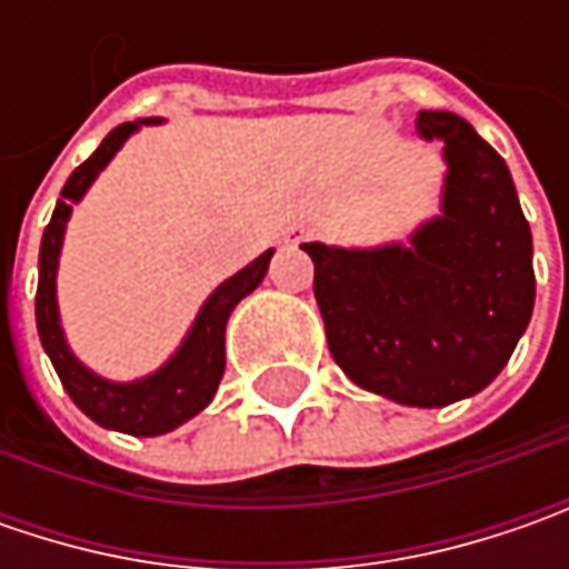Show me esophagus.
Returning a JSON list of instances; mask_svg holds the SVG:
<instances>
[{"mask_svg": "<svg viewBox=\"0 0 569 569\" xmlns=\"http://www.w3.org/2000/svg\"><path fill=\"white\" fill-rule=\"evenodd\" d=\"M300 240H303V233H297V230H291V233H288V243H300Z\"/></svg>", "mask_w": 569, "mask_h": 569, "instance_id": "obj_1", "label": "esophagus"}]
</instances>
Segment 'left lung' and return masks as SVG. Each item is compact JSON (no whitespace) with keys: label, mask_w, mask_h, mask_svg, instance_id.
I'll return each instance as SVG.
<instances>
[{"label":"left lung","mask_w":569,"mask_h":569,"mask_svg":"<svg viewBox=\"0 0 569 569\" xmlns=\"http://www.w3.org/2000/svg\"><path fill=\"white\" fill-rule=\"evenodd\" d=\"M418 132L447 144L443 218L411 247L303 250L341 370L392 402L440 408L481 392L507 367L532 319L536 269L507 161L447 110H421Z\"/></svg>","instance_id":"left-lung-1"}]
</instances>
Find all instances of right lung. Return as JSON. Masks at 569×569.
<instances>
[{"label":"right lung","instance_id":"add662e5","mask_svg":"<svg viewBox=\"0 0 569 569\" xmlns=\"http://www.w3.org/2000/svg\"><path fill=\"white\" fill-rule=\"evenodd\" d=\"M136 129H139L136 122L117 126L100 142L98 151L84 164L72 170V177L62 187V199L56 202L53 218H50V224L43 230V240H40L37 332H40L43 351L50 355L69 399L91 421H98L100 427H110V430H120V433H132V437H158V433H167V430L189 421L192 415H199L211 402L218 382L224 377V326H228L230 310L250 291H256V284L266 278L272 250L262 252L243 272L228 278L214 295L208 297L187 341L158 373H151L139 382H107L94 377L88 367H81L72 358L69 345L62 339V329H59V310H56L59 247H62L66 221L72 214V202L84 196V189L94 183V177Z\"/></svg>","mask_w":569,"mask_h":569}]
</instances>
